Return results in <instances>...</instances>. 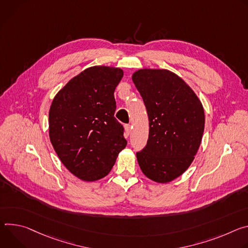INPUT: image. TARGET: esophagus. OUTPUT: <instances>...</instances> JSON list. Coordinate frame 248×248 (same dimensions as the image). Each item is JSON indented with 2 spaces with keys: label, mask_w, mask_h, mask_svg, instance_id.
<instances>
[{
  "label": "esophagus",
  "mask_w": 248,
  "mask_h": 248,
  "mask_svg": "<svg viewBox=\"0 0 248 248\" xmlns=\"http://www.w3.org/2000/svg\"><path fill=\"white\" fill-rule=\"evenodd\" d=\"M131 129H132V127H131L130 124H126V125H125V131H126V134H127V135L130 134Z\"/></svg>",
  "instance_id": "1"
}]
</instances>
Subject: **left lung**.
<instances>
[{
  "mask_svg": "<svg viewBox=\"0 0 248 248\" xmlns=\"http://www.w3.org/2000/svg\"><path fill=\"white\" fill-rule=\"evenodd\" d=\"M132 79L149 117V139L136 154L143 173L167 183L180 176L194 159L205 127L201 101L186 82L168 70H139Z\"/></svg>",
  "mask_w": 248,
  "mask_h": 248,
  "instance_id": "left-lung-1",
  "label": "left lung"
}]
</instances>
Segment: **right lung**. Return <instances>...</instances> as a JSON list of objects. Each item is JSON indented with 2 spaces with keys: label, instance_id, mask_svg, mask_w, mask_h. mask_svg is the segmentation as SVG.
Instances as JSON below:
<instances>
[{
  "label": "right lung",
  "instance_id": "1",
  "mask_svg": "<svg viewBox=\"0 0 248 248\" xmlns=\"http://www.w3.org/2000/svg\"><path fill=\"white\" fill-rule=\"evenodd\" d=\"M122 77L119 68H88L52 101L51 144L64 166L81 180L106 176L127 145L124 128L114 117V91Z\"/></svg>",
  "mask_w": 248,
  "mask_h": 248
}]
</instances>
